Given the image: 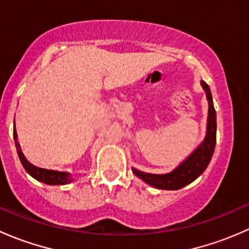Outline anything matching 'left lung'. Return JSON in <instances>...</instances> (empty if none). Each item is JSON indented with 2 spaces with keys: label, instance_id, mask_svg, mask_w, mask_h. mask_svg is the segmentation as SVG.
Here are the masks:
<instances>
[{
  "label": "left lung",
  "instance_id": "left-lung-1",
  "mask_svg": "<svg viewBox=\"0 0 249 249\" xmlns=\"http://www.w3.org/2000/svg\"><path fill=\"white\" fill-rule=\"evenodd\" d=\"M201 85L206 91V96L208 100V120L205 140L182 164L178 165L171 172L164 173V175H154V173H147L132 169V172L147 184L158 188V189H180V188L185 187L193 180L196 179L210 164L215 147L217 120H215V109L213 106V99L210 87L203 80H201Z\"/></svg>",
  "mask_w": 249,
  "mask_h": 249
}]
</instances>
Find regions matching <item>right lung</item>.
<instances>
[{"mask_svg": "<svg viewBox=\"0 0 249 249\" xmlns=\"http://www.w3.org/2000/svg\"><path fill=\"white\" fill-rule=\"evenodd\" d=\"M13 136H14V141H16L18 157H19L20 161H21L22 166H24V169L26 170V172L29 173L30 176H32L35 179L39 180V182H42V183H46V184H49V185L67 184V183H70L73 180L70 173L54 171V170L42 169V167H37V166H35V165H32L31 162L27 161L26 158L24 157L22 152L20 150V144L17 140L18 135H17L16 130H14V132H13Z\"/></svg>", "mask_w": 249, "mask_h": 249, "instance_id": "obj_1", "label": "right lung"}]
</instances>
